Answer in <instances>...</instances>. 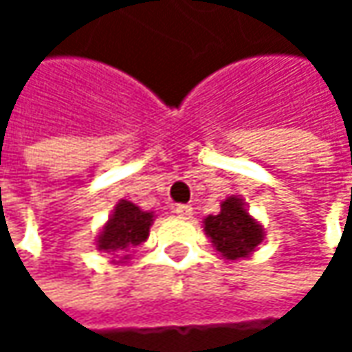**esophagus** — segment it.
<instances>
[{
  "mask_svg": "<svg viewBox=\"0 0 352 352\" xmlns=\"http://www.w3.org/2000/svg\"><path fill=\"white\" fill-rule=\"evenodd\" d=\"M173 212H175L179 218H191V214H193V208L191 206H185V204H179L173 208Z\"/></svg>",
  "mask_w": 352,
  "mask_h": 352,
  "instance_id": "1",
  "label": "esophagus"
}]
</instances>
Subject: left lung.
<instances>
[{
	"label": "left lung",
	"instance_id": "obj_1",
	"mask_svg": "<svg viewBox=\"0 0 352 352\" xmlns=\"http://www.w3.org/2000/svg\"><path fill=\"white\" fill-rule=\"evenodd\" d=\"M204 232L228 261L250 256L265 239V228L248 214L246 204L239 195L226 197L216 216L210 214L204 218Z\"/></svg>",
	"mask_w": 352,
	"mask_h": 352
}]
</instances>
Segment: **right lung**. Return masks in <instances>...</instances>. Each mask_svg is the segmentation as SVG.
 <instances>
[{"label": "right lung", "instance_id": "obj_1", "mask_svg": "<svg viewBox=\"0 0 352 352\" xmlns=\"http://www.w3.org/2000/svg\"><path fill=\"white\" fill-rule=\"evenodd\" d=\"M153 220L155 212H144L140 206L120 199L96 239L98 250L107 252L111 263H126L130 258V248L142 245L148 239Z\"/></svg>", "mask_w": 352, "mask_h": 352}]
</instances>
